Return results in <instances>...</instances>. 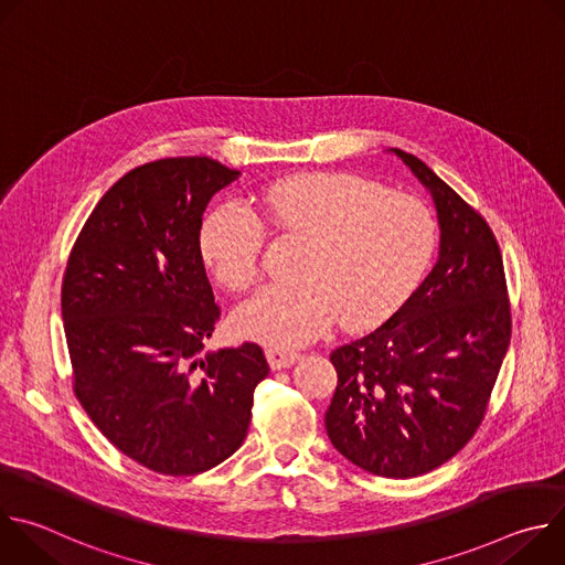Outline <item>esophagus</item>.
Returning a JSON list of instances; mask_svg holds the SVG:
<instances>
[{
  "label": "esophagus",
  "instance_id": "obj_1",
  "mask_svg": "<svg viewBox=\"0 0 565 565\" xmlns=\"http://www.w3.org/2000/svg\"><path fill=\"white\" fill-rule=\"evenodd\" d=\"M266 355H268V362L275 371L288 369V366H292L295 362L301 360V355L297 351H288V349H268Z\"/></svg>",
  "mask_w": 565,
  "mask_h": 565
}]
</instances>
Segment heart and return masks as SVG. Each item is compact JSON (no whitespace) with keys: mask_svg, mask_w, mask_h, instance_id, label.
I'll return each mask as SVG.
<instances>
[{"mask_svg":"<svg viewBox=\"0 0 565 565\" xmlns=\"http://www.w3.org/2000/svg\"><path fill=\"white\" fill-rule=\"evenodd\" d=\"M218 205L201 227V253L230 290L250 288L264 268L266 227L306 238L292 284L268 286L234 312V329L268 347L312 342L335 317L364 329L397 310L425 275L438 244L429 205L353 174H303Z\"/></svg>","mask_w":565,"mask_h":565,"instance_id":"heart-1","label":"heart"}]
</instances>
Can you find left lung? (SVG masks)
Segmentation results:
<instances>
[{
  "mask_svg": "<svg viewBox=\"0 0 565 565\" xmlns=\"http://www.w3.org/2000/svg\"><path fill=\"white\" fill-rule=\"evenodd\" d=\"M395 153L434 194L440 255L380 329L331 353L338 388L327 431L353 465L414 478L456 456L486 418L512 312L488 221L420 158Z\"/></svg>",
  "mask_w": 565,
  "mask_h": 565,
  "instance_id": "1",
  "label": "left lung"
}]
</instances>
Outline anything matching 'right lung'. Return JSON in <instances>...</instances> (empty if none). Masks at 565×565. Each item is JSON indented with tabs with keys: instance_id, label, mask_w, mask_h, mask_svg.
I'll return each mask as SVG.
<instances>
[{
	"instance_id": "add662e5",
	"label": "right lung",
	"mask_w": 565,
	"mask_h": 565,
	"mask_svg": "<svg viewBox=\"0 0 565 565\" xmlns=\"http://www.w3.org/2000/svg\"><path fill=\"white\" fill-rule=\"evenodd\" d=\"M238 177L205 156L125 174L71 248L62 317L73 393L103 436L163 476H194L244 445L259 344L201 358L221 317L201 255L210 199Z\"/></svg>"
}]
</instances>
